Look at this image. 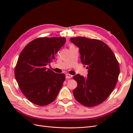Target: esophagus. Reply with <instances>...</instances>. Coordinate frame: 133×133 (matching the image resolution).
I'll return each mask as SVG.
<instances>
[{
    "label": "esophagus",
    "instance_id": "obj_1",
    "mask_svg": "<svg viewBox=\"0 0 133 133\" xmlns=\"http://www.w3.org/2000/svg\"><path fill=\"white\" fill-rule=\"evenodd\" d=\"M72 76H73V75H71L69 74H65V77L66 79H70L72 78Z\"/></svg>",
    "mask_w": 133,
    "mask_h": 133
}]
</instances>
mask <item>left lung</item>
<instances>
[{
	"label": "left lung",
	"instance_id": "obj_1",
	"mask_svg": "<svg viewBox=\"0 0 133 133\" xmlns=\"http://www.w3.org/2000/svg\"><path fill=\"white\" fill-rule=\"evenodd\" d=\"M79 48L80 59L88 69V77L76 74L78 83L73 90L75 99L88 107L101 104L113 91L120 73L119 63L110 48L98 39L84 37L70 38Z\"/></svg>",
	"mask_w": 133,
	"mask_h": 133
}]
</instances>
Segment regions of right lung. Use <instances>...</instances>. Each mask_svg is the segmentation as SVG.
Listing matches in <instances>:
<instances>
[{"instance_id": "obj_1", "label": "right lung", "mask_w": 133, "mask_h": 133, "mask_svg": "<svg viewBox=\"0 0 133 133\" xmlns=\"http://www.w3.org/2000/svg\"><path fill=\"white\" fill-rule=\"evenodd\" d=\"M65 42L64 37L38 38L28 43L19 55L15 77L23 94L36 105L53 102L65 81V74L55 73L46 65L53 62Z\"/></svg>"}]
</instances>
